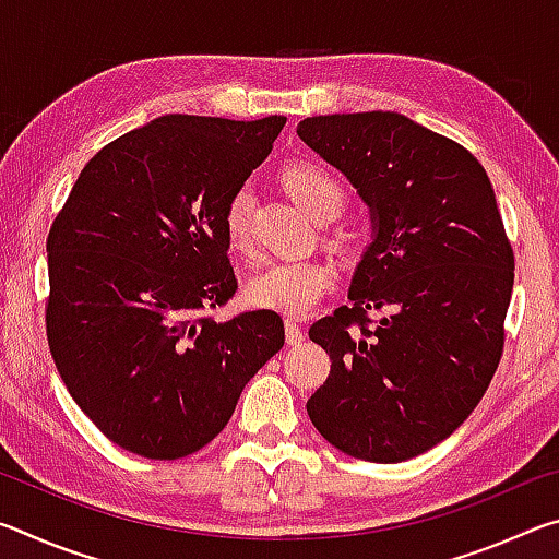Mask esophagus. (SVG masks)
<instances>
[{
  "instance_id": "esophagus-1",
  "label": "esophagus",
  "mask_w": 559,
  "mask_h": 559,
  "mask_svg": "<svg viewBox=\"0 0 559 559\" xmlns=\"http://www.w3.org/2000/svg\"><path fill=\"white\" fill-rule=\"evenodd\" d=\"M286 340L288 345H300L306 340V330H302L296 320H286Z\"/></svg>"
}]
</instances>
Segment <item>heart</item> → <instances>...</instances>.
Returning <instances> with one entry per match:
<instances>
[{
  "mask_svg": "<svg viewBox=\"0 0 559 559\" xmlns=\"http://www.w3.org/2000/svg\"><path fill=\"white\" fill-rule=\"evenodd\" d=\"M283 182L293 200L318 222L335 219L347 202L345 185L328 167L308 159L288 165ZM253 214H257V192L246 182L224 206V234L241 253H253ZM333 269L325 261L283 259L257 273L246 296L257 308L288 318H306L333 288Z\"/></svg>",
  "mask_w": 559,
  "mask_h": 559,
  "instance_id": "1",
  "label": "heart"
}]
</instances>
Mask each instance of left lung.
<instances>
[{
    "instance_id": "8db88e82",
    "label": "left lung",
    "mask_w": 559,
    "mask_h": 559,
    "mask_svg": "<svg viewBox=\"0 0 559 559\" xmlns=\"http://www.w3.org/2000/svg\"><path fill=\"white\" fill-rule=\"evenodd\" d=\"M298 135L374 222L353 302L308 330L333 359L308 416L347 456L414 459L468 419L503 355L515 257L493 187L466 147L400 112L306 118Z\"/></svg>"
}]
</instances>
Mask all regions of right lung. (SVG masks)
<instances>
[{
    "label": "right lung",
    "mask_w": 559,
    "mask_h": 559,
    "mask_svg": "<svg viewBox=\"0 0 559 559\" xmlns=\"http://www.w3.org/2000/svg\"><path fill=\"white\" fill-rule=\"evenodd\" d=\"M283 126L163 116L98 150L56 214L49 349L73 402L120 449L155 461L200 451L283 347L273 310L212 316L239 288L226 200Z\"/></svg>",
    "instance_id": "right-lung-1"
}]
</instances>
